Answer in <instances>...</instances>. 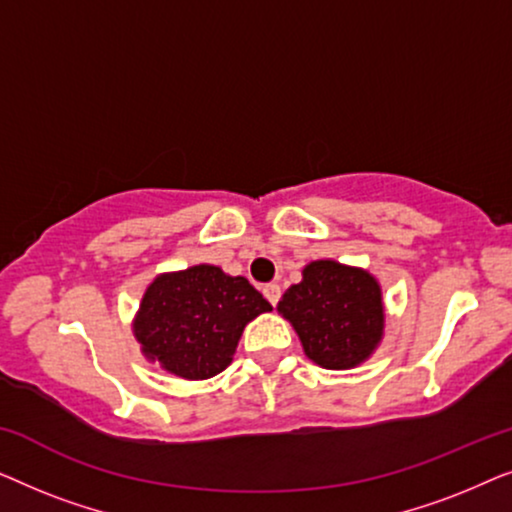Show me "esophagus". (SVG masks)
I'll list each match as a JSON object with an SVG mask.
<instances>
[{"mask_svg":"<svg viewBox=\"0 0 512 512\" xmlns=\"http://www.w3.org/2000/svg\"><path fill=\"white\" fill-rule=\"evenodd\" d=\"M263 296L268 298L270 305H277L279 298H282V289H279V284H265L263 286Z\"/></svg>","mask_w":512,"mask_h":512,"instance_id":"1","label":"esophagus"}]
</instances>
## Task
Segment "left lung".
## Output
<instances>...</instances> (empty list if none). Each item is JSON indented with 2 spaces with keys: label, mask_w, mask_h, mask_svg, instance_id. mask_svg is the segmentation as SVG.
I'll return each instance as SVG.
<instances>
[{
  "label": "left lung",
  "mask_w": 512,
  "mask_h": 512,
  "mask_svg": "<svg viewBox=\"0 0 512 512\" xmlns=\"http://www.w3.org/2000/svg\"><path fill=\"white\" fill-rule=\"evenodd\" d=\"M305 354L331 370L354 368L382 338L380 286L368 272L335 261H314L279 300Z\"/></svg>",
  "instance_id": "left-lung-1"
}]
</instances>
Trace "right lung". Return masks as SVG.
<instances>
[{
	"label": "right lung",
	"instance_id": "right-lung-1",
	"mask_svg": "<svg viewBox=\"0 0 512 512\" xmlns=\"http://www.w3.org/2000/svg\"><path fill=\"white\" fill-rule=\"evenodd\" d=\"M272 305L244 277L216 265L160 275L144 293L135 335L144 354L186 380H207L233 361L244 326Z\"/></svg>",
	"mask_w": 512,
	"mask_h": 512
}]
</instances>
